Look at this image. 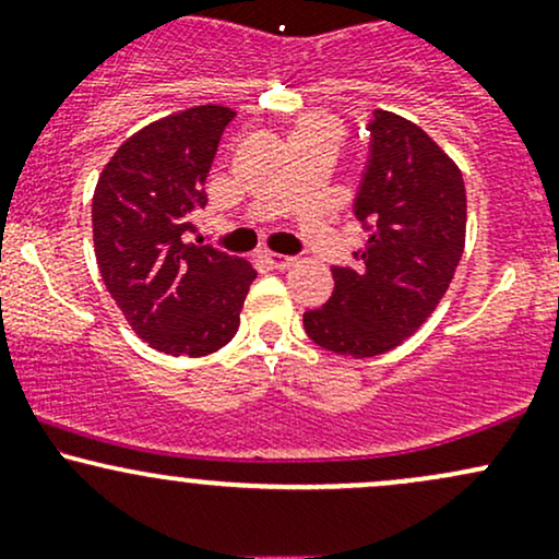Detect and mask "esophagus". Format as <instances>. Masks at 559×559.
Returning a JSON list of instances; mask_svg holds the SVG:
<instances>
[{
	"label": "esophagus",
	"mask_w": 559,
	"mask_h": 559,
	"mask_svg": "<svg viewBox=\"0 0 559 559\" xmlns=\"http://www.w3.org/2000/svg\"><path fill=\"white\" fill-rule=\"evenodd\" d=\"M265 262H267V267H273V271H286V267H292L297 260L288 258V254L267 252V254H265Z\"/></svg>",
	"instance_id": "obj_1"
}]
</instances>
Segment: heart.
Segmentation results:
<instances>
[{
    "instance_id": "1",
    "label": "heart",
    "mask_w": 559,
    "mask_h": 559,
    "mask_svg": "<svg viewBox=\"0 0 559 559\" xmlns=\"http://www.w3.org/2000/svg\"><path fill=\"white\" fill-rule=\"evenodd\" d=\"M323 136L331 139L333 144L344 139V126L338 123L333 115H305V118L297 120V131H294V139H312Z\"/></svg>"
}]
</instances>
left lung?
I'll return each mask as SVG.
<instances>
[{
  "label": "left lung",
  "instance_id": "left-lung-1",
  "mask_svg": "<svg viewBox=\"0 0 559 559\" xmlns=\"http://www.w3.org/2000/svg\"><path fill=\"white\" fill-rule=\"evenodd\" d=\"M355 215L370 239L357 267H331L333 294L305 312L323 349L376 357L400 346L444 299L465 249L463 170L413 120L376 110Z\"/></svg>",
  "mask_w": 559,
  "mask_h": 559
}]
</instances>
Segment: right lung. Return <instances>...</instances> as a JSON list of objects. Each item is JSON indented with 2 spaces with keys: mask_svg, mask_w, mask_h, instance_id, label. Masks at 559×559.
Returning a JSON list of instances; mask_svg holds the SVG:
<instances>
[{
  "mask_svg": "<svg viewBox=\"0 0 559 559\" xmlns=\"http://www.w3.org/2000/svg\"><path fill=\"white\" fill-rule=\"evenodd\" d=\"M223 105L173 112L128 136L105 165L92 199L102 281L128 325L152 349L204 357L226 346L258 278L252 262L191 241L207 204L204 181L223 128Z\"/></svg>",
  "mask_w": 559,
  "mask_h": 559,
  "instance_id": "add662e5",
  "label": "right lung"
}]
</instances>
